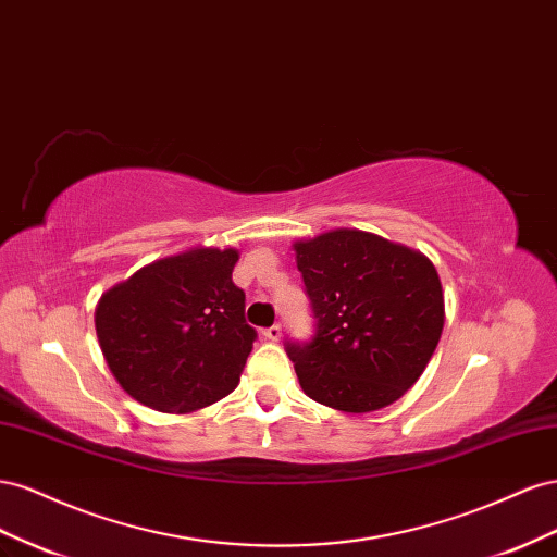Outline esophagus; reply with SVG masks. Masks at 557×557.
I'll return each mask as SVG.
<instances>
[{"mask_svg": "<svg viewBox=\"0 0 557 557\" xmlns=\"http://www.w3.org/2000/svg\"><path fill=\"white\" fill-rule=\"evenodd\" d=\"M263 338L270 341V343H277L282 338V326L273 324L270 329H263Z\"/></svg>", "mask_w": 557, "mask_h": 557, "instance_id": "34e87169", "label": "esophagus"}]
</instances>
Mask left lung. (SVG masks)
<instances>
[{
  "label": "left lung",
  "mask_w": 557,
  "mask_h": 557,
  "mask_svg": "<svg viewBox=\"0 0 557 557\" xmlns=\"http://www.w3.org/2000/svg\"><path fill=\"white\" fill-rule=\"evenodd\" d=\"M317 317L308 345H287L300 389L343 412L394 404L418 383L446 322L441 277L422 251L369 231L296 240Z\"/></svg>",
  "instance_id": "obj_1"
}]
</instances>
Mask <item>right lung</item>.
<instances>
[{"label": "right lung", "instance_id": "right-lung-1", "mask_svg": "<svg viewBox=\"0 0 557 557\" xmlns=\"http://www.w3.org/2000/svg\"><path fill=\"white\" fill-rule=\"evenodd\" d=\"M237 259L233 247H190L100 296L98 343L135 401L184 416L240 383L257 331L245 322V292L233 284Z\"/></svg>", "mask_w": 557, "mask_h": 557}]
</instances>
